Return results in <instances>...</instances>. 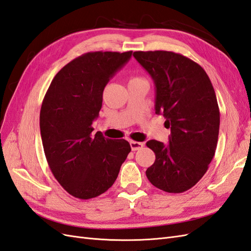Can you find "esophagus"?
<instances>
[{"label": "esophagus", "instance_id": "obj_1", "mask_svg": "<svg viewBox=\"0 0 251 251\" xmlns=\"http://www.w3.org/2000/svg\"><path fill=\"white\" fill-rule=\"evenodd\" d=\"M144 146V143L142 142H136V141H130V147L132 151H138L141 150Z\"/></svg>", "mask_w": 251, "mask_h": 251}]
</instances>
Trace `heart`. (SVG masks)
<instances>
[{
  "label": "heart",
  "instance_id": "obj_1",
  "mask_svg": "<svg viewBox=\"0 0 251 251\" xmlns=\"http://www.w3.org/2000/svg\"><path fill=\"white\" fill-rule=\"evenodd\" d=\"M137 80H142V79L139 78V77H132V78H130L129 82H132V81H137Z\"/></svg>",
  "mask_w": 251,
  "mask_h": 251
}]
</instances>
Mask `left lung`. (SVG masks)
<instances>
[{"label":"left lung","instance_id":"8db88e82","mask_svg":"<svg viewBox=\"0 0 251 251\" xmlns=\"http://www.w3.org/2000/svg\"><path fill=\"white\" fill-rule=\"evenodd\" d=\"M155 83V110L171 128L169 143H146L156 160L146 170L152 185L168 193L188 191L201 180L214 157L220 109L209 76L188 57L168 50L134 52Z\"/></svg>","mask_w":251,"mask_h":251}]
</instances>
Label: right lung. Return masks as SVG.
Returning <instances> with one entry per match:
<instances>
[{"label":"right lung","instance_id":"add662e5","mask_svg":"<svg viewBox=\"0 0 251 251\" xmlns=\"http://www.w3.org/2000/svg\"><path fill=\"white\" fill-rule=\"evenodd\" d=\"M131 55L129 50L77 57L56 74L43 99L40 131L44 153L57 181L76 198L105 193L131 151L124 139L92 133L106 85Z\"/></svg>","mask_w":251,"mask_h":251}]
</instances>
